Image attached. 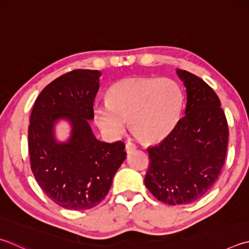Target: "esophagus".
I'll return each instance as SVG.
<instances>
[{
    "instance_id": "esophagus-1",
    "label": "esophagus",
    "mask_w": 249,
    "mask_h": 249,
    "mask_svg": "<svg viewBox=\"0 0 249 249\" xmlns=\"http://www.w3.org/2000/svg\"><path fill=\"white\" fill-rule=\"evenodd\" d=\"M125 149H126V152L130 153V152H133L134 150H136L137 146L134 142H126V144H125Z\"/></svg>"
}]
</instances>
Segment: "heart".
<instances>
[{
  "mask_svg": "<svg viewBox=\"0 0 249 249\" xmlns=\"http://www.w3.org/2000/svg\"><path fill=\"white\" fill-rule=\"evenodd\" d=\"M107 102L97 103L94 121L111 137L123 134L128 119L133 133L144 142L165 138L178 125L184 105L180 86L170 78L130 77L107 90Z\"/></svg>",
  "mask_w": 249,
  "mask_h": 249,
  "instance_id": "heart-1",
  "label": "heart"
}]
</instances>
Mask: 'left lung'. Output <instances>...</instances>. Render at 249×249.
Returning a JSON list of instances; mask_svg holds the SVG:
<instances>
[{
	"mask_svg": "<svg viewBox=\"0 0 249 249\" xmlns=\"http://www.w3.org/2000/svg\"><path fill=\"white\" fill-rule=\"evenodd\" d=\"M186 87L185 115L159 144L149 147L144 184L158 200L187 205L206 195L227 157L229 125L219 97L187 71H176Z\"/></svg>",
	"mask_w": 249,
	"mask_h": 249,
	"instance_id": "left-lung-1",
	"label": "left lung"
}]
</instances>
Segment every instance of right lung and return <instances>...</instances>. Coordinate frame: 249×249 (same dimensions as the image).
I'll return each instance as SVG.
<instances>
[{"label":"right lung","mask_w":249,"mask_h":249,"mask_svg":"<svg viewBox=\"0 0 249 249\" xmlns=\"http://www.w3.org/2000/svg\"><path fill=\"white\" fill-rule=\"evenodd\" d=\"M100 75L99 71L75 70L60 76L40 92L31 111V171L43 193L65 209L85 210L99 205L126 159L123 142H100L88 123L94 116ZM61 118L72 125L66 143L53 137V125Z\"/></svg>","instance_id":"right-lung-1"}]
</instances>
